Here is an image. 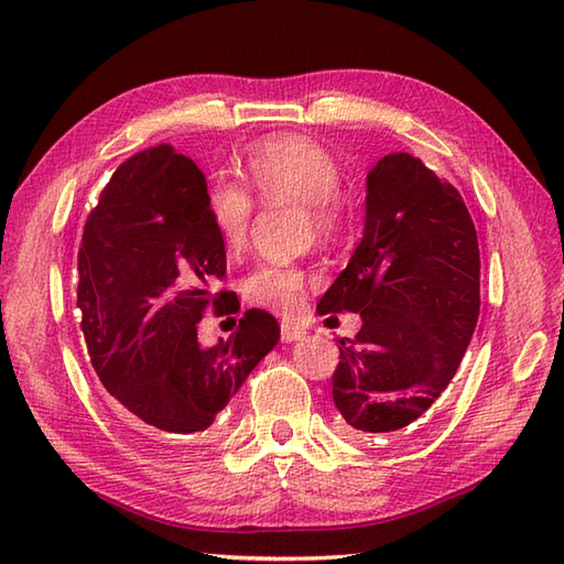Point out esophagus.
Instances as JSON below:
<instances>
[{
    "instance_id": "esophagus-1",
    "label": "esophagus",
    "mask_w": 564,
    "mask_h": 564,
    "mask_svg": "<svg viewBox=\"0 0 564 564\" xmlns=\"http://www.w3.org/2000/svg\"><path fill=\"white\" fill-rule=\"evenodd\" d=\"M303 337H305V329L301 325H295V322H289V319L281 322V339L283 341H297Z\"/></svg>"
}]
</instances>
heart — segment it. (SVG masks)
I'll return each mask as SVG.
<instances>
[{
  "label": "heart",
  "instance_id": "obj_1",
  "mask_svg": "<svg viewBox=\"0 0 564 564\" xmlns=\"http://www.w3.org/2000/svg\"><path fill=\"white\" fill-rule=\"evenodd\" d=\"M251 188L269 203H297L307 223L319 235H334L344 223V206L337 188L341 170L334 154L305 135H279L259 142L247 154ZM251 210L249 191L218 176L208 188V215L220 242L239 251L247 242ZM249 305L279 315H295L305 303V275L297 267L279 261L259 263L242 281Z\"/></svg>",
  "mask_w": 564,
  "mask_h": 564
}]
</instances>
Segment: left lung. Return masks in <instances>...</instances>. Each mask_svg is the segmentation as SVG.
Segmentation results:
<instances>
[{"label":"left lung","mask_w":564,"mask_h":564,"mask_svg":"<svg viewBox=\"0 0 564 564\" xmlns=\"http://www.w3.org/2000/svg\"><path fill=\"white\" fill-rule=\"evenodd\" d=\"M319 315H361L339 339L332 398L354 438L402 434L458 370L480 315V249L458 188L392 152L366 176V223Z\"/></svg>","instance_id":"left-lung-1"}]
</instances>
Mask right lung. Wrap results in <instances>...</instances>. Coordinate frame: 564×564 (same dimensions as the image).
<instances>
[{"label": "right lung", "instance_id": "add662e5", "mask_svg": "<svg viewBox=\"0 0 564 564\" xmlns=\"http://www.w3.org/2000/svg\"><path fill=\"white\" fill-rule=\"evenodd\" d=\"M225 269L194 160L158 145L118 166L84 225L77 307L106 402L142 436L208 431L279 344V322L263 310H247L230 339L198 341L203 313L225 294L210 295ZM227 307L230 295L218 310Z\"/></svg>", "mask_w": 564, "mask_h": 564}]
</instances>
